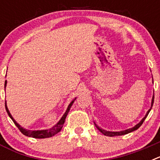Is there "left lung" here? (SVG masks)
<instances>
[{
	"label": "left lung",
	"mask_w": 160,
	"mask_h": 160,
	"mask_svg": "<svg viewBox=\"0 0 160 160\" xmlns=\"http://www.w3.org/2000/svg\"><path fill=\"white\" fill-rule=\"evenodd\" d=\"M152 82H153V78H152ZM153 103H154V94H153V97H152V103H151V108L149 109L148 111V112L146 113V114H145V116L143 117V118L141 119V121L139 122H138V124H136V125L135 126V127H133V128H129V129H127V130H124V131H106V130L102 129V128H100L99 126H98L97 124H96L95 122H94V125H95V127L97 128V129L98 130V131H100V132H102L104 135H107V136H110V137H113V136H117V135H127V134H128V133H131L132 132V131H135V130L138 129L139 127H140L141 125L142 124V122H143V121L145 120V118L148 117V114H149V112L151 111V110H152V106H153Z\"/></svg>",
	"instance_id": "obj_1"
}]
</instances>
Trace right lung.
Masks as SVG:
<instances>
[{
	"mask_svg": "<svg viewBox=\"0 0 160 160\" xmlns=\"http://www.w3.org/2000/svg\"><path fill=\"white\" fill-rule=\"evenodd\" d=\"M6 85H7V81L5 80V87H6ZM76 98H73V100L71 101V102L69 104L68 106L67 109H66V112L64 113V114L62 115V117L60 118L58 122L57 123L55 124L54 126H53L51 128H49V129H45V130H37V131H31V130H28V129H25V128H22V126L20 125L19 123L17 122V121L13 118V117L12 116V114H10L9 111H8V107H7V103L6 101H5V109H6V111L8 113V116L10 117L11 119L13 121L14 124L18 127V129L20 130V131L25 136H28V137H32V138H49V137H52L53 135H55L56 134H58V132H60L62 128L63 127V124L65 122V119L66 118V115L68 114L69 111H70V109L71 107V106L73 105V102L75 101Z\"/></svg>",
	"mask_w": 160,
	"mask_h": 160,
	"instance_id": "obj_1",
	"label": "right lung"
}]
</instances>
